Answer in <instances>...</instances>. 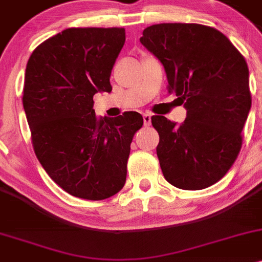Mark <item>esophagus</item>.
I'll return each instance as SVG.
<instances>
[{"label":"esophagus","instance_id":"esophagus-1","mask_svg":"<svg viewBox=\"0 0 262 262\" xmlns=\"http://www.w3.org/2000/svg\"><path fill=\"white\" fill-rule=\"evenodd\" d=\"M150 125H151V115L145 114L143 115V126H145V127H148Z\"/></svg>","mask_w":262,"mask_h":262}]
</instances>
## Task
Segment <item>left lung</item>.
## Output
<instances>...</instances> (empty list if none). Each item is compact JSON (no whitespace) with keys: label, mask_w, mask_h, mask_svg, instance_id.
<instances>
[{"label":"left lung","mask_w":262,"mask_h":262,"mask_svg":"<svg viewBox=\"0 0 262 262\" xmlns=\"http://www.w3.org/2000/svg\"><path fill=\"white\" fill-rule=\"evenodd\" d=\"M140 41L164 64L167 91L187 110L180 125L151 117L165 179L182 190L216 184L237 159L251 108L244 56L224 33L199 24L152 25Z\"/></svg>","instance_id":"obj_1"}]
</instances>
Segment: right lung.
<instances>
[{
	"instance_id": "right-lung-1",
	"label": "right lung",
	"mask_w": 262,
	"mask_h": 262,
	"mask_svg": "<svg viewBox=\"0 0 262 262\" xmlns=\"http://www.w3.org/2000/svg\"><path fill=\"white\" fill-rule=\"evenodd\" d=\"M122 27H71L33 50L26 67L24 108L38 161L62 190L105 200L123 187L139 112L97 117L94 95L111 92Z\"/></svg>"
}]
</instances>
